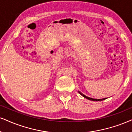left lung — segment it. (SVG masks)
<instances>
[{
  "mask_svg": "<svg viewBox=\"0 0 132 132\" xmlns=\"http://www.w3.org/2000/svg\"><path fill=\"white\" fill-rule=\"evenodd\" d=\"M79 93L81 95H82V97H84V98H86L87 99H88V100H92V101H102V100H105V99H106V98H102V99H94V98H90V97H87V96L84 95V94H82V93H81L80 92H79Z\"/></svg>",
  "mask_w": 132,
  "mask_h": 132,
  "instance_id": "1",
  "label": "left lung"
}]
</instances>
